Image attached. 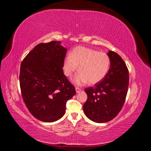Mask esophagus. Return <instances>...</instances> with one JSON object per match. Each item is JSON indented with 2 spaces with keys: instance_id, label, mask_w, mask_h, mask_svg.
<instances>
[{
  "instance_id": "1",
  "label": "esophagus",
  "mask_w": 151,
  "mask_h": 151,
  "mask_svg": "<svg viewBox=\"0 0 151 151\" xmlns=\"http://www.w3.org/2000/svg\"><path fill=\"white\" fill-rule=\"evenodd\" d=\"M76 93H79L81 92V89L80 88H76Z\"/></svg>"
}]
</instances>
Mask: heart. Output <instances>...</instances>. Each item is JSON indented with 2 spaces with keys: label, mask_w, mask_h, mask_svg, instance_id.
<instances>
[{
  "label": "heart",
  "mask_w": 151,
  "mask_h": 151,
  "mask_svg": "<svg viewBox=\"0 0 151 151\" xmlns=\"http://www.w3.org/2000/svg\"><path fill=\"white\" fill-rule=\"evenodd\" d=\"M79 72L74 78V84L82 86L89 82L95 84L101 81L108 74L110 59L106 53L84 47L74 49L71 55H67L63 62V68L66 76L70 77L77 70Z\"/></svg>",
  "instance_id": "b5f03b06"
}]
</instances>
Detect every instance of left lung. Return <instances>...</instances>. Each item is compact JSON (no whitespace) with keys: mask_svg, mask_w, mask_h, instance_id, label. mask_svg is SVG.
Returning <instances> with one entry per match:
<instances>
[{"mask_svg":"<svg viewBox=\"0 0 151 151\" xmlns=\"http://www.w3.org/2000/svg\"><path fill=\"white\" fill-rule=\"evenodd\" d=\"M110 67L108 74L94 87L85 89L88 95L84 112L91 120L108 122L115 118L124 104L129 83V72L122 57L109 51Z\"/></svg>","mask_w":151,"mask_h":151,"instance_id":"8db88e82","label":"left lung"}]
</instances>
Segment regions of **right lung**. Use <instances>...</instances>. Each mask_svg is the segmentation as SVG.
Masks as SVG:
<instances>
[{"label": "right lung", "mask_w": 151, "mask_h": 151, "mask_svg": "<svg viewBox=\"0 0 151 151\" xmlns=\"http://www.w3.org/2000/svg\"><path fill=\"white\" fill-rule=\"evenodd\" d=\"M60 42L41 43L23 59L20 67L21 94L35 118L53 122L65 113L68 99L76 89L63 74L62 67L67 50Z\"/></svg>", "instance_id": "obj_1"}]
</instances>
